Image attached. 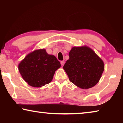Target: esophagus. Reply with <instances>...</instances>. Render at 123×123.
<instances>
[{
	"mask_svg": "<svg viewBox=\"0 0 123 123\" xmlns=\"http://www.w3.org/2000/svg\"><path fill=\"white\" fill-rule=\"evenodd\" d=\"M64 63H65V62H64V61H61V64L62 66H63V65L64 64Z\"/></svg>",
	"mask_w": 123,
	"mask_h": 123,
	"instance_id": "obj_1",
	"label": "esophagus"
}]
</instances>
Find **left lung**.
Returning <instances> with one entry per match:
<instances>
[{"mask_svg": "<svg viewBox=\"0 0 123 123\" xmlns=\"http://www.w3.org/2000/svg\"><path fill=\"white\" fill-rule=\"evenodd\" d=\"M69 56L63 68L70 81L82 89L94 86L104 70L102 60L87 47H73Z\"/></svg>", "mask_w": 123, "mask_h": 123, "instance_id": "left-lung-1", "label": "left lung"}]
</instances>
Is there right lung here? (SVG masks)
Instances as JSON below:
<instances>
[{"instance_id":"right-lung-1","label":"right lung","mask_w":123,"mask_h":123,"mask_svg":"<svg viewBox=\"0 0 123 123\" xmlns=\"http://www.w3.org/2000/svg\"><path fill=\"white\" fill-rule=\"evenodd\" d=\"M60 67L55 56L49 55L45 49H39L28 54L19 64L18 69L30 86L40 87L51 81Z\"/></svg>"}]
</instances>
